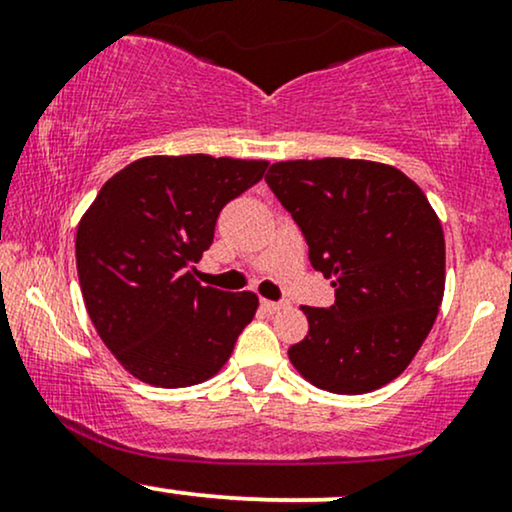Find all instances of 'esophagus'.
Wrapping results in <instances>:
<instances>
[{
	"mask_svg": "<svg viewBox=\"0 0 512 512\" xmlns=\"http://www.w3.org/2000/svg\"><path fill=\"white\" fill-rule=\"evenodd\" d=\"M262 308L267 310V313H279L281 308H286L284 301H262Z\"/></svg>",
	"mask_w": 512,
	"mask_h": 512,
	"instance_id": "1",
	"label": "esophagus"
}]
</instances>
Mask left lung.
Instances as JSON below:
<instances>
[{"instance_id": "obj_1", "label": "left lung", "mask_w": 512, "mask_h": 512, "mask_svg": "<svg viewBox=\"0 0 512 512\" xmlns=\"http://www.w3.org/2000/svg\"><path fill=\"white\" fill-rule=\"evenodd\" d=\"M267 185L298 223L310 264L332 279L330 308L303 305L293 368L337 395L395 380L421 349L445 291V238L421 187L358 158L281 161Z\"/></svg>"}]
</instances>
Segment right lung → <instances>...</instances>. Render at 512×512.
Instances as JSON below:
<instances>
[{
	"instance_id": "right-lung-1",
	"label": "right lung",
	"mask_w": 512,
	"mask_h": 512,
	"mask_svg": "<svg viewBox=\"0 0 512 512\" xmlns=\"http://www.w3.org/2000/svg\"><path fill=\"white\" fill-rule=\"evenodd\" d=\"M267 161L146 156L115 173L76 228V272L93 327L127 373L156 387L209 380L255 317V293L202 286L192 264L221 209Z\"/></svg>"
}]
</instances>
